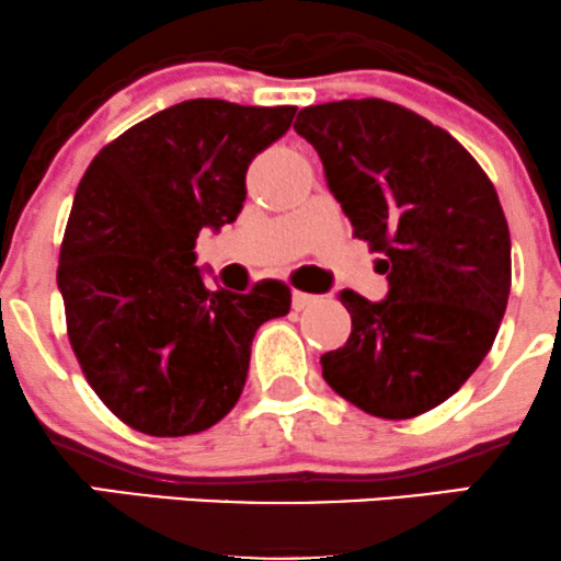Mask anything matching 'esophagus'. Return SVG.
<instances>
[{"label": "esophagus", "mask_w": 561, "mask_h": 561, "mask_svg": "<svg viewBox=\"0 0 561 561\" xmlns=\"http://www.w3.org/2000/svg\"><path fill=\"white\" fill-rule=\"evenodd\" d=\"M317 302H319V295L300 293V289H295V293H293V308H295V311H306V308L317 306Z\"/></svg>", "instance_id": "esophagus-1"}]
</instances>
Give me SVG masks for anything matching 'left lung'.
<instances>
[{"instance_id":"8db88e82","label":"left lung","mask_w":561,"mask_h":561,"mask_svg":"<svg viewBox=\"0 0 561 561\" xmlns=\"http://www.w3.org/2000/svg\"><path fill=\"white\" fill-rule=\"evenodd\" d=\"M353 234L385 253L388 298L353 289L327 385L366 414L411 420L454 396L491 351L512 287V240L491 179L448 131L385 100L302 107Z\"/></svg>"}]
</instances>
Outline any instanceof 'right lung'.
<instances>
[{"mask_svg":"<svg viewBox=\"0 0 561 561\" xmlns=\"http://www.w3.org/2000/svg\"><path fill=\"white\" fill-rule=\"evenodd\" d=\"M298 107L186 100L102 147L89 163L60 248L68 337L100 401L156 437L214 427L240 401L263 321L289 287L208 289L197 234L237 221L253 158Z\"/></svg>","mask_w":561,"mask_h":561,"instance_id":"1","label":"right lung"}]
</instances>
